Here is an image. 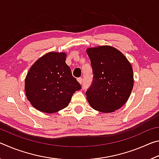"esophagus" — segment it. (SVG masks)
<instances>
[{"label": "esophagus", "instance_id": "esophagus-1", "mask_svg": "<svg viewBox=\"0 0 159 159\" xmlns=\"http://www.w3.org/2000/svg\"><path fill=\"white\" fill-rule=\"evenodd\" d=\"M77 80H78V82L80 83V84H82V83H83V79H82V78H78Z\"/></svg>", "mask_w": 159, "mask_h": 159}]
</instances>
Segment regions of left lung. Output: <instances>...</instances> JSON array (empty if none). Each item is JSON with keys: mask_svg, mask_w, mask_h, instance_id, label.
I'll use <instances>...</instances> for the list:
<instances>
[{"mask_svg": "<svg viewBox=\"0 0 159 159\" xmlns=\"http://www.w3.org/2000/svg\"><path fill=\"white\" fill-rule=\"evenodd\" d=\"M91 62L93 80L86 92L92 108L111 113L123 106L134 85L133 71L123 54L112 46L102 45L86 50Z\"/></svg>", "mask_w": 159, "mask_h": 159, "instance_id": "8db88e82", "label": "left lung"}]
</instances>
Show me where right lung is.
I'll list each match as a JSON object with an SVG mask.
<instances>
[{"label": "right lung", "mask_w": 159, "mask_h": 159, "mask_svg": "<svg viewBox=\"0 0 159 159\" xmlns=\"http://www.w3.org/2000/svg\"><path fill=\"white\" fill-rule=\"evenodd\" d=\"M64 52H50L35 63L26 74L25 90L28 100L40 111L52 114L69 105L81 87L66 64Z\"/></svg>", "instance_id": "add662e5"}]
</instances>
